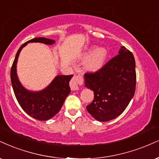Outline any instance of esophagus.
I'll return each mask as SVG.
<instances>
[{
    "label": "esophagus",
    "instance_id": "34e87169",
    "mask_svg": "<svg viewBox=\"0 0 159 159\" xmlns=\"http://www.w3.org/2000/svg\"><path fill=\"white\" fill-rule=\"evenodd\" d=\"M82 84V78L81 75H74L72 81H70V87L72 90H78L80 85Z\"/></svg>",
    "mask_w": 159,
    "mask_h": 159
}]
</instances>
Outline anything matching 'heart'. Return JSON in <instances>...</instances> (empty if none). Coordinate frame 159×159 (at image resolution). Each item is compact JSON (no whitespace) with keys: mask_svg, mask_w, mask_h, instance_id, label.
Returning <instances> with one entry per match:
<instances>
[{"mask_svg":"<svg viewBox=\"0 0 159 159\" xmlns=\"http://www.w3.org/2000/svg\"><path fill=\"white\" fill-rule=\"evenodd\" d=\"M107 56V52L104 48H91L84 55V58L88 59L85 64L86 70L89 72L98 71L104 65Z\"/></svg>","mask_w":159,"mask_h":159,"instance_id":"obj_1","label":"heart"}]
</instances>
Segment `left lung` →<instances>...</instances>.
I'll use <instances>...</instances> for the list:
<instances>
[{
    "mask_svg": "<svg viewBox=\"0 0 159 159\" xmlns=\"http://www.w3.org/2000/svg\"><path fill=\"white\" fill-rule=\"evenodd\" d=\"M85 87L94 92V99L87 106L89 113L99 121L120 116L135 91L136 73L134 56L125 47L100 70L84 74Z\"/></svg>",
    "mask_w": 159,
    "mask_h": 159,
    "instance_id": "1",
    "label": "left lung"
}]
</instances>
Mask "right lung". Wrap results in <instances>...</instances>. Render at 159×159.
Instances as JSON below:
<instances>
[{
  "mask_svg": "<svg viewBox=\"0 0 159 159\" xmlns=\"http://www.w3.org/2000/svg\"><path fill=\"white\" fill-rule=\"evenodd\" d=\"M39 42L51 45L55 41L45 38H35L24 43L19 48L11 68V82L17 101L29 116L40 121H46L55 116L62 107L65 99L71 92L70 82L73 75H58L47 88L39 92L26 89L19 81L16 73L18 58L23 47L28 43Z\"/></svg>",
  "mask_w": 159,
  "mask_h": 159,
  "instance_id": "right-lung-1",
  "label": "right lung"
}]
</instances>
